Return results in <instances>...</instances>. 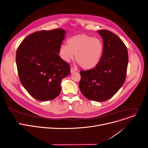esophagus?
Returning a JSON list of instances; mask_svg holds the SVG:
<instances>
[{"label":"esophagus","mask_w":148,"mask_h":148,"mask_svg":"<svg viewBox=\"0 0 148 148\" xmlns=\"http://www.w3.org/2000/svg\"><path fill=\"white\" fill-rule=\"evenodd\" d=\"M76 71V70L73 68H71V73H73V72H75Z\"/></svg>","instance_id":"obj_1"}]
</instances>
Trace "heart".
<instances>
[{
    "label": "heart",
    "instance_id": "b5f03b06",
    "mask_svg": "<svg viewBox=\"0 0 148 148\" xmlns=\"http://www.w3.org/2000/svg\"><path fill=\"white\" fill-rule=\"evenodd\" d=\"M68 45L59 47V56L65 62L75 60L84 69H91L99 62L103 51L102 42L86 34H79L69 38Z\"/></svg>",
    "mask_w": 148,
    "mask_h": 148
}]
</instances>
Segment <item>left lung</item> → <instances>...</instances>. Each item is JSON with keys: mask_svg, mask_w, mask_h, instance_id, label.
Instances as JSON below:
<instances>
[{"mask_svg": "<svg viewBox=\"0 0 148 148\" xmlns=\"http://www.w3.org/2000/svg\"><path fill=\"white\" fill-rule=\"evenodd\" d=\"M97 32L103 40L102 56L96 67L80 72L79 88L87 99L103 102L109 99L123 85L128 52L123 41L113 32L105 29Z\"/></svg>", "mask_w": 148, "mask_h": 148, "instance_id": "left-lung-1", "label": "left lung"}]
</instances>
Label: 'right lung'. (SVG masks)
<instances>
[{
  "mask_svg": "<svg viewBox=\"0 0 148 148\" xmlns=\"http://www.w3.org/2000/svg\"><path fill=\"white\" fill-rule=\"evenodd\" d=\"M66 31L40 30L26 36L16 51L21 82L36 100L54 99L61 92V80L71 73L70 65L59 55Z\"/></svg>",
  "mask_w": 148,
  "mask_h": 148,
  "instance_id": "obj_1",
  "label": "right lung"
}]
</instances>
